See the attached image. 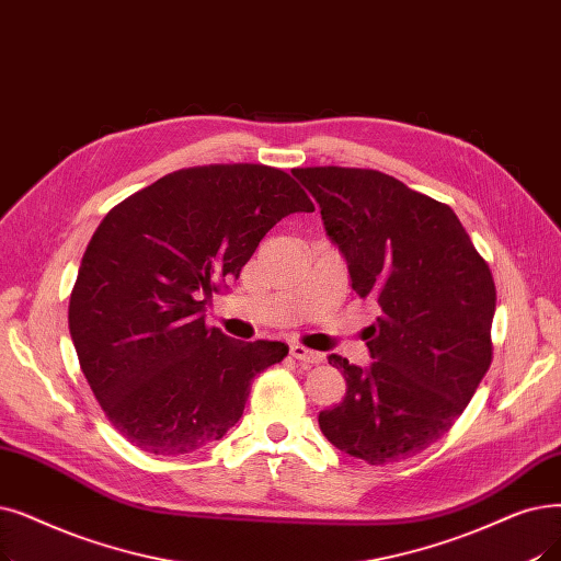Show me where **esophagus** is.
<instances>
[{"instance_id":"34e87169","label":"esophagus","mask_w":561,"mask_h":561,"mask_svg":"<svg viewBox=\"0 0 561 561\" xmlns=\"http://www.w3.org/2000/svg\"><path fill=\"white\" fill-rule=\"evenodd\" d=\"M290 355H294V357L300 359V362H307V364H319V362H323V355H321V353L309 351V348H305V346H300V344L290 346Z\"/></svg>"}]
</instances>
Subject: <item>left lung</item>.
<instances>
[{
    "instance_id": "obj_1",
    "label": "left lung",
    "mask_w": 561,
    "mask_h": 561,
    "mask_svg": "<svg viewBox=\"0 0 561 561\" xmlns=\"http://www.w3.org/2000/svg\"><path fill=\"white\" fill-rule=\"evenodd\" d=\"M351 286L374 298L369 367L330 355L346 397L319 415L328 440L371 466L420 454L454 426L491 367L495 282L456 213L374 169L307 167Z\"/></svg>"
}]
</instances>
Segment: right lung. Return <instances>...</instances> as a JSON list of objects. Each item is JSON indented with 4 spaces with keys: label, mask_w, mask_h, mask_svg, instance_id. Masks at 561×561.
Here are the masks:
<instances>
[{
    "label": "right lung",
    "mask_w": 561,
    "mask_h": 561,
    "mask_svg": "<svg viewBox=\"0 0 561 561\" xmlns=\"http://www.w3.org/2000/svg\"><path fill=\"white\" fill-rule=\"evenodd\" d=\"M311 210L282 169L210 164L167 174L105 215L68 328L91 392L128 443L179 456L236 426L252 378L288 346L208 328L206 307L282 217Z\"/></svg>",
    "instance_id": "right-lung-1"
}]
</instances>
